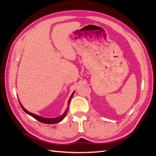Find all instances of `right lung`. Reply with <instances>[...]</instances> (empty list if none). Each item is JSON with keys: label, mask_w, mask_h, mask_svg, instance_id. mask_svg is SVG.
<instances>
[{"label": "right lung", "mask_w": 156, "mask_h": 156, "mask_svg": "<svg viewBox=\"0 0 156 156\" xmlns=\"http://www.w3.org/2000/svg\"><path fill=\"white\" fill-rule=\"evenodd\" d=\"M74 92H75V91L73 92V93L70 96V97H69V100H68V105H69V102H70V101H71V99L73 97V95H74ZM19 102L20 103V106H21L23 110L24 111L26 112V113L28 114L29 115L31 116L32 117H34V119H35L36 120H37L38 121L43 122V123H45V124H55V123H58V122H59L65 118V117L66 116V115H67V112L68 111V107L67 108H66V110L65 111V112L61 116H59V117H54V118H45V117H41V116H39V115L32 113V112H30L29 111H28L27 110H26V109L24 107H23V106L22 105L21 102H20L19 101Z\"/></svg>", "instance_id": "obj_1"}]
</instances>
